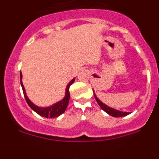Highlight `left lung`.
Returning a JSON list of instances; mask_svg holds the SVG:
<instances>
[{
	"label": "left lung",
	"mask_w": 159,
	"mask_h": 159,
	"mask_svg": "<svg viewBox=\"0 0 159 159\" xmlns=\"http://www.w3.org/2000/svg\"><path fill=\"white\" fill-rule=\"evenodd\" d=\"M94 95H95V99H96L97 102H98V104L99 105V107H100L102 108V110L104 111L105 112L109 114L110 116H113V117H123V116H126L130 114L129 112L120 111H118V110H116V109H113V108L111 107H107V105H105L104 103H102V102H101L98 98H97L96 95H95V94H94Z\"/></svg>",
	"instance_id": "obj_1"
}]
</instances>
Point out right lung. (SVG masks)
I'll return each instance as SVG.
<instances>
[{
  "instance_id": "right-lung-1",
  "label": "right lung",
  "mask_w": 159,
  "mask_h": 159,
  "mask_svg": "<svg viewBox=\"0 0 159 159\" xmlns=\"http://www.w3.org/2000/svg\"><path fill=\"white\" fill-rule=\"evenodd\" d=\"M20 84H21L22 90H23L24 95H25V98L26 99V102L29 104V106L32 108V110L34 111L35 112L40 115V116H43V117L45 118H55V117H58L59 116L62 115L64 111H65L66 108H67V104H68V102H69L70 99V92H69V88L71 84L74 83L75 81V79H72L71 80V82L68 84V85L66 88V95L65 97L61 101L58 102L56 104L52 105V106L46 108H41V107H38L36 105H34L29 99V98L27 97L26 94H25V88L23 86V84H22L21 78H22V74L21 71H20Z\"/></svg>"
}]
</instances>
